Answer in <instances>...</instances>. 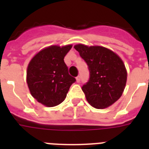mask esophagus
<instances>
[{"label": "esophagus", "instance_id": "1", "mask_svg": "<svg viewBox=\"0 0 149 149\" xmlns=\"http://www.w3.org/2000/svg\"><path fill=\"white\" fill-rule=\"evenodd\" d=\"M76 81H77V83H80V81H81V77L80 76H77V77H76Z\"/></svg>", "mask_w": 149, "mask_h": 149}]
</instances>
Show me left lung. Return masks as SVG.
<instances>
[{"label": "left lung", "mask_w": 149, "mask_h": 149, "mask_svg": "<svg viewBox=\"0 0 149 149\" xmlns=\"http://www.w3.org/2000/svg\"><path fill=\"white\" fill-rule=\"evenodd\" d=\"M74 48L89 69V78L82 86L88 102L97 109L113 104L122 95L127 81L122 60L114 52L101 46L80 44Z\"/></svg>", "instance_id": "left-lung-1"}]
</instances>
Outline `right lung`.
I'll list each match as a JSON object with an SVG mask.
<instances>
[{
  "instance_id": "obj_1",
  "label": "right lung",
  "mask_w": 149,
  "mask_h": 149,
  "mask_svg": "<svg viewBox=\"0 0 149 149\" xmlns=\"http://www.w3.org/2000/svg\"><path fill=\"white\" fill-rule=\"evenodd\" d=\"M71 45L51 46L39 51L29 63L27 83L30 93L39 103L54 107L62 103L76 79L68 74L64 57Z\"/></svg>"
}]
</instances>
